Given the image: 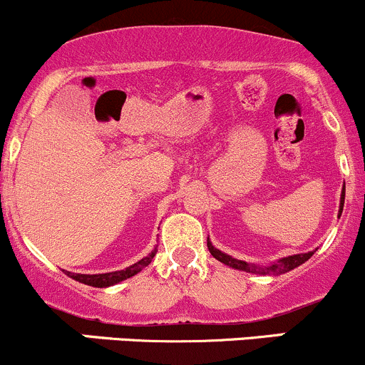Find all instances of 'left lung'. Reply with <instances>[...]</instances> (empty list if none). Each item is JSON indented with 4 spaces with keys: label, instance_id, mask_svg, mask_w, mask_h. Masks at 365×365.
Instances as JSON below:
<instances>
[{
    "label": "left lung",
    "instance_id": "8db88e82",
    "mask_svg": "<svg viewBox=\"0 0 365 365\" xmlns=\"http://www.w3.org/2000/svg\"><path fill=\"white\" fill-rule=\"evenodd\" d=\"M343 206H344V187H343V190H341L339 213H337L339 217H341V213H343ZM208 250L215 257V259L220 260V262L225 264V266L232 267V269L245 271V273H252V274H271V276L289 273V271H292V269H295V267L301 266V264H304L306 260H308L309 257L314 253V250L308 252V253H297V255H289V257H283V259H278L276 262L269 264V266H257V264L234 259V257L227 255V253H224L222 250H218V248H215L212 241H210V237H208Z\"/></svg>",
    "mask_w": 365,
    "mask_h": 365
}]
</instances>
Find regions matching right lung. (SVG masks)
Instances as JSON below:
<instances>
[{"instance_id": "obj_1", "label": "right lung", "mask_w": 365, "mask_h": 365, "mask_svg": "<svg viewBox=\"0 0 365 365\" xmlns=\"http://www.w3.org/2000/svg\"><path fill=\"white\" fill-rule=\"evenodd\" d=\"M157 253V247L148 253L147 257H143L141 260H138L136 264L133 266L125 267V269L120 271H112V273H101V274H78V273H70V271H64L70 278L76 279V282L83 283V285H89V287H98V289H106V287H112L117 285V283L124 282V279L131 278V276L140 273L143 267H147L148 264L152 262V259L155 257Z\"/></svg>"}]
</instances>
